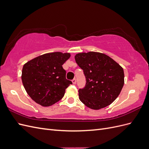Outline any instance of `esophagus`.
Returning <instances> with one entry per match:
<instances>
[{
    "label": "esophagus",
    "instance_id": "obj_1",
    "mask_svg": "<svg viewBox=\"0 0 149 149\" xmlns=\"http://www.w3.org/2000/svg\"><path fill=\"white\" fill-rule=\"evenodd\" d=\"M72 83H73L74 84H76V79L74 78V79H73V80H72Z\"/></svg>",
    "mask_w": 149,
    "mask_h": 149
}]
</instances>
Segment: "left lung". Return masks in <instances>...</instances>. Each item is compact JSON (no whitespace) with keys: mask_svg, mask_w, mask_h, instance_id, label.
<instances>
[{"mask_svg":"<svg viewBox=\"0 0 149 149\" xmlns=\"http://www.w3.org/2000/svg\"><path fill=\"white\" fill-rule=\"evenodd\" d=\"M86 78L79 98L84 105L97 110L110 105L118 97L124 84L123 68L105 54L90 52L74 56Z\"/></svg>","mask_w":149,"mask_h":149,"instance_id":"1","label":"left lung"}]
</instances>
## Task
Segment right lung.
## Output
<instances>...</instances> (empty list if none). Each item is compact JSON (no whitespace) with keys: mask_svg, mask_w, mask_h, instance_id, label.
Instances as JSON below:
<instances>
[{"mask_svg":"<svg viewBox=\"0 0 149 149\" xmlns=\"http://www.w3.org/2000/svg\"><path fill=\"white\" fill-rule=\"evenodd\" d=\"M70 54L53 52L43 54L25 63L22 80L26 93L42 106H52L64 96L65 89L72 82L66 78L62 65Z\"/></svg>","mask_w":149,"mask_h":149,"instance_id":"right-lung-1","label":"right lung"}]
</instances>
